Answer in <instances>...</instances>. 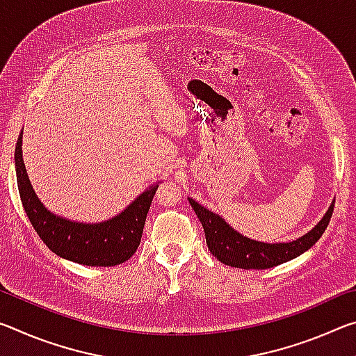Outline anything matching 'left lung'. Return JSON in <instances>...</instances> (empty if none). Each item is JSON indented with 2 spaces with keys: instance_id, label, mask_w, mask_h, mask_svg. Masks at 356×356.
I'll return each instance as SVG.
<instances>
[{
  "instance_id": "8db88e82",
  "label": "left lung",
  "mask_w": 356,
  "mask_h": 356,
  "mask_svg": "<svg viewBox=\"0 0 356 356\" xmlns=\"http://www.w3.org/2000/svg\"><path fill=\"white\" fill-rule=\"evenodd\" d=\"M188 201L204 227L210 252L229 267L245 270L272 268L303 254L322 237L334 207V202H331L323 218L300 238L286 243H264L242 236L236 229L229 226L220 215L210 212L191 197H188Z\"/></svg>"
}]
</instances>
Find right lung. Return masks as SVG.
Here are the masks:
<instances>
[{
    "label": "right lung",
    "instance_id": "obj_1",
    "mask_svg": "<svg viewBox=\"0 0 356 356\" xmlns=\"http://www.w3.org/2000/svg\"><path fill=\"white\" fill-rule=\"evenodd\" d=\"M22 136L23 131L15 146V172L20 200L34 231L48 248L59 257L89 267H113L129 261L140 246L144 222L159 184L149 186L111 220L92 225L65 220L47 210L34 193L23 163Z\"/></svg>",
    "mask_w": 356,
    "mask_h": 356
}]
</instances>
